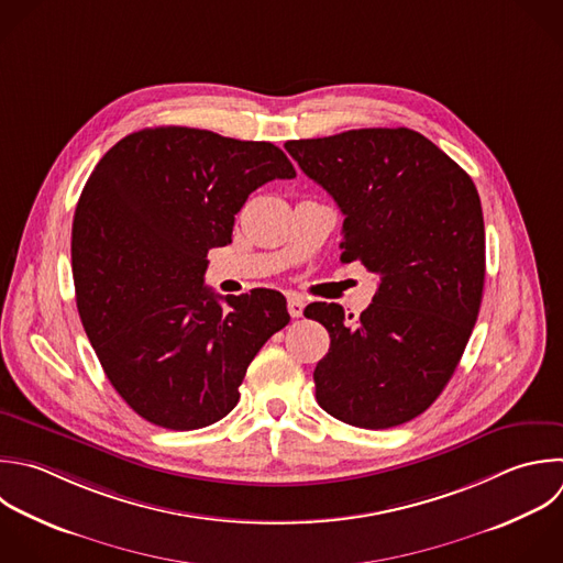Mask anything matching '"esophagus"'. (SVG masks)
<instances>
[{"label": "esophagus", "mask_w": 563, "mask_h": 563, "mask_svg": "<svg viewBox=\"0 0 563 563\" xmlns=\"http://www.w3.org/2000/svg\"><path fill=\"white\" fill-rule=\"evenodd\" d=\"M303 299L301 297H297V295H292V297H288V312H290V317L292 319H297V317H301L303 314Z\"/></svg>", "instance_id": "34e87169"}]
</instances>
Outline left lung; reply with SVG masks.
<instances>
[{
  "label": "left lung",
  "mask_w": 563,
  "mask_h": 563,
  "mask_svg": "<svg viewBox=\"0 0 563 563\" xmlns=\"http://www.w3.org/2000/svg\"><path fill=\"white\" fill-rule=\"evenodd\" d=\"M284 147L345 216L341 262L358 260L380 279L354 323L339 303L303 310L330 332V350L314 367L317 402L354 427L402 424L440 396L479 312L477 189L407 128L350 130Z\"/></svg>",
  "instance_id": "1"
}]
</instances>
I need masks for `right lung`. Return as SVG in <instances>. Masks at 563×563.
Returning a JSON list of instances; mask_svg holds the SVG:
<instances>
[{
    "instance_id": "add662e5",
    "label": "right lung",
    "mask_w": 563,
    "mask_h": 563,
    "mask_svg": "<svg viewBox=\"0 0 563 563\" xmlns=\"http://www.w3.org/2000/svg\"><path fill=\"white\" fill-rule=\"evenodd\" d=\"M295 167L273 143L150 128L95 167L73 222L77 308L106 376L152 424L189 431L240 400L246 367L288 321L277 290L220 297L207 253L246 198Z\"/></svg>"
}]
</instances>
